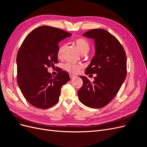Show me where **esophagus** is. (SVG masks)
<instances>
[{"instance_id":"1","label":"esophagus","mask_w":147,"mask_h":147,"mask_svg":"<svg viewBox=\"0 0 147 147\" xmlns=\"http://www.w3.org/2000/svg\"><path fill=\"white\" fill-rule=\"evenodd\" d=\"M69 76H70V78L71 79H72V78H74L76 77V76H75V75H72V74H69Z\"/></svg>"}]
</instances>
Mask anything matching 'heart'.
<instances>
[{"label":"heart","instance_id":"obj_1","mask_svg":"<svg viewBox=\"0 0 147 147\" xmlns=\"http://www.w3.org/2000/svg\"><path fill=\"white\" fill-rule=\"evenodd\" d=\"M74 43L82 55L87 54L89 51H90V44L85 39L83 38H78L74 40ZM64 50L65 46L63 45H61L57 52V56L59 59H62L63 57ZM81 68V65L74 64L72 63H67L64 65V69L72 74L78 73Z\"/></svg>","mask_w":147,"mask_h":147}]
</instances>
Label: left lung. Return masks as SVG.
I'll use <instances>...</instances> for the list:
<instances>
[{
    "mask_svg": "<svg viewBox=\"0 0 147 147\" xmlns=\"http://www.w3.org/2000/svg\"><path fill=\"white\" fill-rule=\"evenodd\" d=\"M83 36L94 40L95 55L86 69V75L96 74L91 82L83 76L78 99L88 107H104L117 95L127 74L126 53L118 39L102 29L88 30Z\"/></svg>",
    "mask_w": 147,
    "mask_h": 147,
    "instance_id": "left-lung-1",
    "label": "left lung"
}]
</instances>
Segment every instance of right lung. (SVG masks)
Listing matches in <instances>:
<instances>
[{
    "mask_svg": "<svg viewBox=\"0 0 147 147\" xmlns=\"http://www.w3.org/2000/svg\"><path fill=\"white\" fill-rule=\"evenodd\" d=\"M71 35L58 28L40 26L26 36L18 52V83L25 99L35 107L46 109L55 105L61 87L69 81L65 71L53 77L47 69L58 63V43Z\"/></svg>",
    "mask_w": 147,
    "mask_h": 147,
    "instance_id": "right-lung-1",
    "label": "right lung"
}]
</instances>
